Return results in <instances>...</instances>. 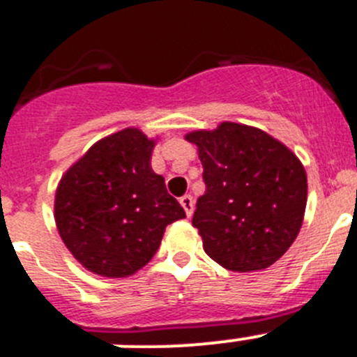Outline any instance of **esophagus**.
<instances>
[{"label":"esophagus","mask_w":357,"mask_h":357,"mask_svg":"<svg viewBox=\"0 0 357 357\" xmlns=\"http://www.w3.org/2000/svg\"><path fill=\"white\" fill-rule=\"evenodd\" d=\"M181 205L184 207L185 214H188V218H191L192 214V208H195V200H192L191 195H185L181 198Z\"/></svg>","instance_id":"1"}]
</instances>
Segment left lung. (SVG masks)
<instances>
[{"label":"left lung","instance_id":"8db88e82","mask_svg":"<svg viewBox=\"0 0 357 357\" xmlns=\"http://www.w3.org/2000/svg\"><path fill=\"white\" fill-rule=\"evenodd\" d=\"M205 195L192 227L204 250L228 271L266 269L292 246L303 225L308 182L301 161L267 132L223 122L195 130Z\"/></svg>","mask_w":357,"mask_h":357}]
</instances>
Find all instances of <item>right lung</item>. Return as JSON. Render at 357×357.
<instances>
[{"label": "right lung", "instance_id": "1", "mask_svg": "<svg viewBox=\"0 0 357 357\" xmlns=\"http://www.w3.org/2000/svg\"><path fill=\"white\" fill-rule=\"evenodd\" d=\"M153 142L123 129L91 146L56 189V227L76 260L91 273L126 278L146 266L166 227L185 218L152 172Z\"/></svg>", "mask_w": 357, "mask_h": 357}]
</instances>
